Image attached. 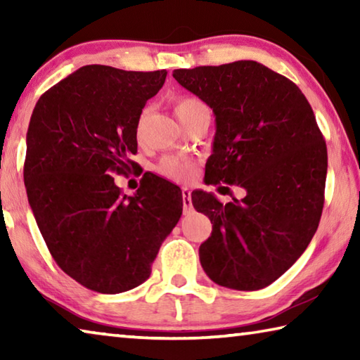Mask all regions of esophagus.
Wrapping results in <instances>:
<instances>
[{"mask_svg":"<svg viewBox=\"0 0 360 360\" xmlns=\"http://www.w3.org/2000/svg\"><path fill=\"white\" fill-rule=\"evenodd\" d=\"M182 205H184V211L192 210V192L187 187L182 188Z\"/></svg>","mask_w":360,"mask_h":360,"instance_id":"34e87169","label":"esophagus"}]
</instances>
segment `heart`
<instances>
[{
    "label": "heart",
    "mask_w": 360,
    "mask_h": 360,
    "mask_svg": "<svg viewBox=\"0 0 360 360\" xmlns=\"http://www.w3.org/2000/svg\"><path fill=\"white\" fill-rule=\"evenodd\" d=\"M202 108H206L203 105V101L195 98V96H181V98L176 101L174 111H176V115H178V119L182 122L186 120L188 115ZM157 173L169 181L186 182L193 176L195 165L193 162H191L186 157L167 155L163 157L160 163L157 165Z\"/></svg>",
    "instance_id": "obj_1"
}]
</instances>
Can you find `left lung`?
<instances>
[{
    "mask_svg": "<svg viewBox=\"0 0 360 360\" xmlns=\"http://www.w3.org/2000/svg\"><path fill=\"white\" fill-rule=\"evenodd\" d=\"M173 77L216 115L205 181L246 191L225 205L192 193L212 224L200 264L224 288L264 289L295 264L319 225L327 148L313 109L294 82L252 60L174 70Z\"/></svg>",
    "mask_w": 360,
    "mask_h": 360,
    "instance_id": "obj_1",
    "label": "left lung"
}]
</instances>
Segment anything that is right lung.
<instances>
[{
  "mask_svg": "<svg viewBox=\"0 0 360 360\" xmlns=\"http://www.w3.org/2000/svg\"><path fill=\"white\" fill-rule=\"evenodd\" d=\"M165 77L82 66L42 94L30 119L23 179L36 224L57 265L100 294L143 284L182 214V198L157 195L162 178L143 176L133 197L112 178L136 169L138 122Z\"/></svg>",
  "mask_w": 360,
  "mask_h": 360,
  "instance_id": "obj_1",
  "label": "right lung"
}]
</instances>
